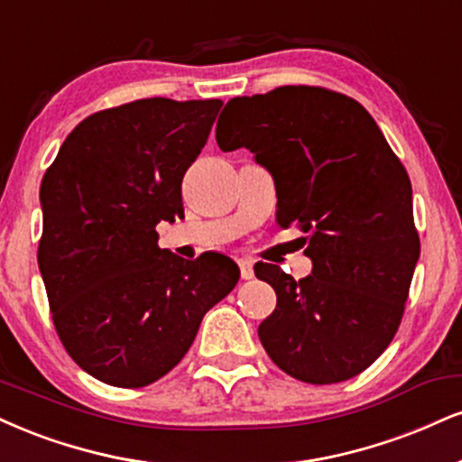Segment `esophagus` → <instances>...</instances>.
<instances>
[{
    "label": "esophagus",
    "mask_w": 462,
    "mask_h": 462,
    "mask_svg": "<svg viewBox=\"0 0 462 462\" xmlns=\"http://www.w3.org/2000/svg\"><path fill=\"white\" fill-rule=\"evenodd\" d=\"M238 269H241L243 280H254V263L249 258L238 260Z\"/></svg>",
    "instance_id": "1"
}]
</instances>
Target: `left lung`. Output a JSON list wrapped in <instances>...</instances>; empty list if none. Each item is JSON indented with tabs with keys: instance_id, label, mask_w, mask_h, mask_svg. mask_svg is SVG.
I'll use <instances>...</instances> for the list:
<instances>
[{
	"instance_id": "1",
	"label": "left lung",
	"mask_w": 462,
	"mask_h": 462,
	"mask_svg": "<svg viewBox=\"0 0 462 462\" xmlns=\"http://www.w3.org/2000/svg\"><path fill=\"white\" fill-rule=\"evenodd\" d=\"M219 120V148L252 150L273 174L277 224L308 235L314 263L299 282L254 269L277 294L258 327L264 351L303 383L353 379L396 336L420 258L407 170L368 111L327 88L236 97Z\"/></svg>"
}]
</instances>
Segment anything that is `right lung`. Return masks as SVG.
Wrapping results in <instances>:
<instances>
[{"label":"right lung","mask_w":462,"mask_h":462,"mask_svg":"<svg viewBox=\"0 0 462 462\" xmlns=\"http://www.w3.org/2000/svg\"><path fill=\"white\" fill-rule=\"evenodd\" d=\"M221 105L140 98L97 111L44 171L38 266L55 331L107 385L135 390L168 374L236 286L230 258L182 260L159 247L157 232L182 213V176Z\"/></svg>","instance_id":"obj_1"}]
</instances>
